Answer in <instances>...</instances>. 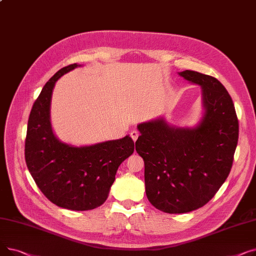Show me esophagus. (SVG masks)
<instances>
[{"label": "esophagus", "instance_id": "34e87169", "mask_svg": "<svg viewBox=\"0 0 256 256\" xmlns=\"http://www.w3.org/2000/svg\"><path fill=\"white\" fill-rule=\"evenodd\" d=\"M130 137H132V139L134 140V142H136V140H137L138 137H139V132L132 130V132H130Z\"/></svg>", "mask_w": 256, "mask_h": 256}]
</instances>
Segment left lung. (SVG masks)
Wrapping results in <instances>:
<instances>
[{"label": "left lung", "mask_w": 256, "mask_h": 256, "mask_svg": "<svg viewBox=\"0 0 256 256\" xmlns=\"http://www.w3.org/2000/svg\"><path fill=\"white\" fill-rule=\"evenodd\" d=\"M201 87L204 116L194 128L168 124L163 117L138 124L136 150L144 160L150 202L168 214L206 204L230 172L238 139L232 100L217 78L193 70L178 72Z\"/></svg>", "instance_id": "left-lung-1"}]
</instances>
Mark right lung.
Masks as SVG:
<instances>
[{
    "label": "right lung",
    "mask_w": 256,
    "mask_h": 256,
    "mask_svg": "<svg viewBox=\"0 0 256 256\" xmlns=\"http://www.w3.org/2000/svg\"><path fill=\"white\" fill-rule=\"evenodd\" d=\"M74 63L54 74L35 100L24 143V158L33 180L54 204L72 210L100 206L109 195L118 167L134 152V141L122 139L87 146L61 142L52 132L50 102L54 87Z\"/></svg>",
    "instance_id": "1"
}]
</instances>
